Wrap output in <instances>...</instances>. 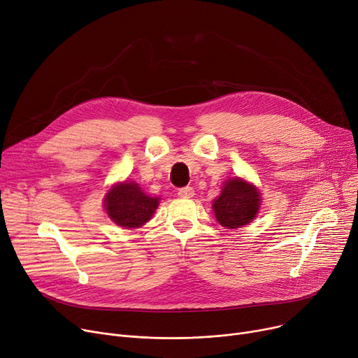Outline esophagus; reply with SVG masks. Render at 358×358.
Masks as SVG:
<instances>
[{"label":"esophagus","mask_w":358,"mask_h":358,"mask_svg":"<svg viewBox=\"0 0 358 358\" xmlns=\"http://www.w3.org/2000/svg\"><path fill=\"white\" fill-rule=\"evenodd\" d=\"M178 195L180 198H192L195 195V191H194V187H191V186H185V187L179 189Z\"/></svg>","instance_id":"esophagus-1"}]
</instances>
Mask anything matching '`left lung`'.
Returning a JSON list of instances; mask_svg holds the SVG:
<instances>
[{
  "label": "left lung",
  "instance_id": "left-lung-1",
  "mask_svg": "<svg viewBox=\"0 0 358 358\" xmlns=\"http://www.w3.org/2000/svg\"><path fill=\"white\" fill-rule=\"evenodd\" d=\"M257 187L241 178L228 179L221 195L213 202L217 221L225 228H241L253 221L260 209Z\"/></svg>",
  "mask_w": 358,
  "mask_h": 358
}]
</instances>
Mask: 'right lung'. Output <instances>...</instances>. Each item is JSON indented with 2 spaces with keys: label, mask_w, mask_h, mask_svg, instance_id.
<instances>
[{
  "label": "right lung",
  "mask_w": 358,
  "mask_h": 358,
  "mask_svg": "<svg viewBox=\"0 0 358 358\" xmlns=\"http://www.w3.org/2000/svg\"><path fill=\"white\" fill-rule=\"evenodd\" d=\"M103 206L117 225L138 228L152 220L159 206V198L145 195L138 183L125 180L110 189L105 195Z\"/></svg>",
  "instance_id": "add662e5"
}]
</instances>
